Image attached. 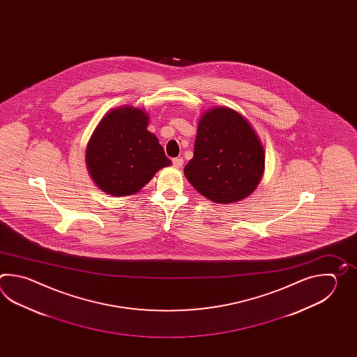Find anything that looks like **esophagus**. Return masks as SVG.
<instances>
[{
    "mask_svg": "<svg viewBox=\"0 0 357 357\" xmlns=\"http://www.w3.org/2000/svg\"><path fill=\"white\" fill-rule=\"evenodd\" d=\"M172 163H174V166H175L176 168H181L182 165H183V160H182V158H174Z\"/></svg>",
    "mask_w": 357,
    "mask_h": 357,
    "instance_id": "1",
    "label": "esophagus"
}]
</instances>
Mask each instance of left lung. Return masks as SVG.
I'll return each instance as SVG.
<instances>
[{
  "label": "left lung",
  "mask_w": 357,
  "mask_h": 357,
  "mask_svg": "<svg viewBox=\"0 0 357 357\" xmlns=\"http://www.w3.org/2000/svg\"><path fill=\"white\" fill-rule=\"evenodd\" d=\"M264 162V148L249 121L228 107H214L199 121L194 157L183 172L203 197L231 204L257 189Z\"/></svg>",
  "instance_id": "1"
}]
</instances>
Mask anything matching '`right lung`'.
<instances>
[{
    "label": "right lung",
    "instance_id": "obj_1",
    "mask_svg": "<svg viewBox=\"0 0 357 357\" xmlns=\"http://www.w3.org/2000/svg\"><path fill=\"white\" fill-rule=\"evenodd\" d=\"M149 116L140 108L120 107L100 120L86 145L85 160L93 181L108 195L135 194L168 160L157 137L148 131Z\"/></svg>",
    "mask_w": 357,
    "mask_h": 357
}]
</instances>
